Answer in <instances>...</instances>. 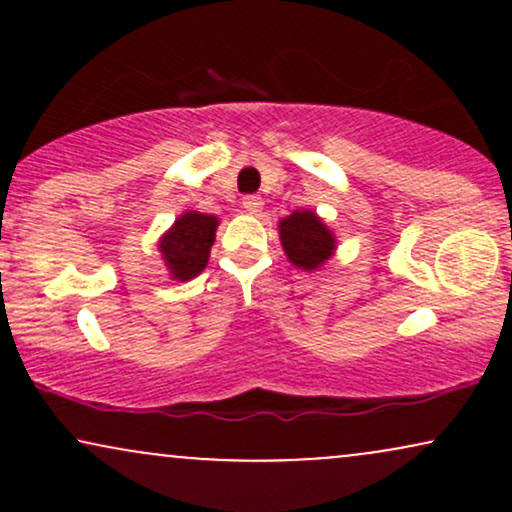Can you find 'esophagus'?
Returning a JSON list of instances; mask_svg holds the SVG:
<instances>
[{
    "label": "esophagus",
    "instance_id": "1",
    "mask_svg": "<svg viewBox=\"0 0 512 512\" xmlns=\"http://www.w3.org/2000/svg\"><path fill=\"white\" fill-rule=\"evenodd\" d=\"M262 207H264L262 197H257V195H248V197L243 199V209L248 211V214H260Z\"/></svg>",
    "mask_w": 512,
    "mask_h": 512
}]
</instances>
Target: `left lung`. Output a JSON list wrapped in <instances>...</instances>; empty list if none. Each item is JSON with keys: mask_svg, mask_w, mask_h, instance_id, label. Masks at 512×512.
<instances>
[{"mask_svg": "<svg viewBox=\"0 0 512 512\" xmlns=\"http://www.w3.org/2000/svg\"><path fill=\"white\" fill-rule=\"evenodd\" d=\"M279 238L286 257L298 269L313 272L322 267L337 248V238L325 221L308 209H296L291 216L279 221Z\"/></svg>", "mask_w": 512, "mask_h": 512, "instance_id": "1", "label": "left lung"}]
</instances>
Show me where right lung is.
<instances>
[{
  "label": "right lung",
  "instance_id": "obj_1",
  "mask_svg": "<svg viewBox=\"0 0 512 512\" xmlns=\"http://www.w3.org/2000/svg\"><path fill=\"white\" fill-rule=\"evenodd\" d=\"M219 219L199 211H185L158 240L163 260L173 279L187 281L207 267L216 240Z\"/></svg>",
  "mask_w": 512,
  "mask_h": 512
}]
</instances>
